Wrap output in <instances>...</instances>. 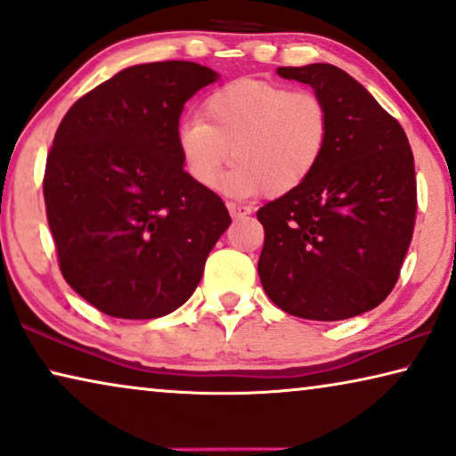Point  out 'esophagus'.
I'll return each mask as SVG.
<instances>
[{"label": "esophagus", "instance_id": "esophagus-1", "mask_svg": "<svg viewBox=\"0 0 456 456\" xmlns=\"http://www.w3.org/2000/svg\"><path fill=\"white\" fill-rule=\"evenodd\" d=\"M226 208H228V212H230V216H232V217H244V216L250 214V208L248 206H240V203L228 201Z\"/></svg>", "mask_w": 456, "mask_h": 456}]
</instances>
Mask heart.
Instances as JSON below:
<instances>
[{
    "label": "heart",
    "instance_id": "obj_1",
    "mask_svg": "<svg viewBox=\"0 0 456 456\" xmlns=\"http://www.w3.org/2000/svg\"><path fill=\"white\" fill-rule=\"evenodd\" d=\"M331 110L313 90L240 77L214 90L203 117H184L176 143L191 179L216 187L232 160L224 187L234 195L292 193L327 154Z\"/></svg>",
    "mask_w": 456,
    "mask_h": 456
}]
</instances>
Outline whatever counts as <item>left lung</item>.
Segmentation results:
<instances>
[{"label": "left lung", "instance_id": "obj_1", "mask_svg": "<svg viewBox=\"0 0 456 456\" xmlns=\"http://www.w3.org/2000/svg\"><path fill=\"white\" fill-rule=\"evenodd\" d=\"M331 110V142L313 176L256 212L263 289L283 313L343 321L391 294L418 212L403 127L360 82L329 63L277 68Z\"/></svg>", "mask_w": 456, "mask_h": 456}]
</instances>
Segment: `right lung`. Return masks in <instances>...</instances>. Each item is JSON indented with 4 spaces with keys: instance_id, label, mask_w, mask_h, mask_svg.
<instances>
[{
    "instance_id": "obj_1",
    "label": "right lung",
    "mask_w": 456,
    "mask_h": 456,
    "mask_svg": "<svg viewBox=\"0 0 456 456\" xmlns=\"http://www.w3.org/2000/svg\"><path fill=\"white\" fill-rule=\"evenodd\" d=\"M216 80L193 61L134 65L59 123L43 179L49 228L65 281L104 314L158 319L184 305L232 222L176 143L184 102Z\"/></svg>"
}]
</instances>
